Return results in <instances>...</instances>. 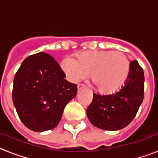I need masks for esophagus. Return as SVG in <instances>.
<instances>
[{"mask_svg":"<svg viewBox=\"0 0 158 158\" xmlns=\"http://www.w3.org/2000/svg\"><path fill=\"white\" fill-rule=\"evenodd\" d=\"M85 88H86V86H85L84 84H79V85H78V89L79 90L83 89H85Z\"/></svg>","mask_w":158,"mask_h":158,"instance_id":"obj_1","label":"esophagus"}]
</instances>
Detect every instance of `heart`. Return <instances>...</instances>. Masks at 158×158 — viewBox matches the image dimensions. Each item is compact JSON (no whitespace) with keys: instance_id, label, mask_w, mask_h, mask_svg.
Instances as JSON below:
<instances>
[{"instance_id":"1","label":"heart","mask_w":158,"mask_h":158,"mask_svg":"<svg viewBox=\"0 0 158 158\" xmlns=\"http://www.w3.org/2000/svg\"><path fill=\"white\" fill-rule=\"evenodd\" d=\"M62 69L71 82H78L91 74L98 92L111 94L123 87L130 72V61L123 52L112 50L84 51L78 61L68 57L61 63Z\"/></svg>"}]
</instances>
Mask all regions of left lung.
Returning <instances> with one entry per match:
<instances>
[{
	"instance_id": "obj_1",
	"label": "left lung",
	"mask_w": 158,
	"mask_h": 158,
	"mask_svg": "<svg viewBox=\"0 0 158 158\" xmlns=\"http://www.w3.org/2000/svg\"><path fill=\"white\" fill-rule=\"evenodd\" d=\"M144 97V73L137 60L130 63V72L124 86L116 94H94L87 108V116L94 126L116 131L127 127L138 113Z\"/></svg>"
}]
</instances>
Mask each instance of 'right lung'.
Wrapping results in <instances>:
<instances>
[{
	"mask_svg": "<svg viewBox=\"0 0 158 158\" xmlns=\"http://www.w3.org/2000/svg\"><path fill=\"white\" fill-rule=\"evenodd\" d=\"M56 60L46 53L30 55L14 78L12 99L21 122L44 132L60 123L66 104L76 96L77 84L67 81Z\"/></svg>",
	"mask_w": 158,
	"mask_h": 158,
	"instance_id": "add662e5",
	"label": "right lung"
}]
</instances>
